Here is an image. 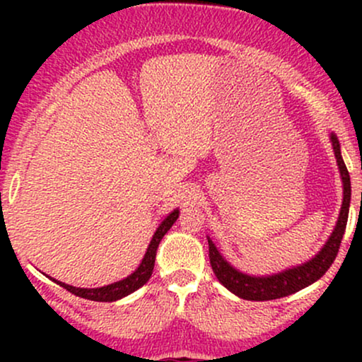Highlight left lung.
Returning <instances> with one entry per match:
<instances>
[{
	"label": "left lung",
	"instance_id": "1",
	"mask_svg": "<svg viewBox=\"0 0 362 362\" xmlns=\"http://www.w3.org/2000/svg\"><path fill=\"white\" fill-rule=\"evenodd\" d=\"M330 143L334 148L335 160H337V167L342 178V207H340L339 219L335 223L334 231H332L328 240L320 248L315 257L310 260L303 262L300 265L284 269V271L276 274H267V276H253V274H245L238 269L233 267L224 257L221 252L216 248L213 240L207 236V243H209V260L213 272L218 277V281L228 291L236 294L242 300L248 301H269V300H279V298L289 296V294L298 293V291L308 288L310 284L317 282L320 277L325 274L330 265L334 264L335 257H337L340 242H342L344 231L347 226L349 218V206H351V177H349L347 167L344 163L342 153H340V143L337 136L330 132Z\"/></svg>",
	"mask_w": 362,
	"mask_h": 362
}]
</instances>
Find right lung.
I'll list each match as a JSON object with an SVG mask.
<instances>
[{"label":"right lung","mask_w":362,"mask_h":362,"mask_svg":"<svg viewBox=\"0 0 362 362\" xmlns=\"http://www.w3.org/2000/svg\"><path fill=\"white\" fill-rule=\"evenodd\" d=\"M178 214H180V211H178V207H177V209H173L172 213H170L167 218L160 223V226L156 228L155 235H153L151 242H149V245H148L146 253H144L139 267L136 269L131 276H127L126 279L112 282V284L102 286V288H74V286L64 284V282H61V281H56V279H52V281L57 282L59 286H62L66 291H69V293L76 294V296H80V298H85V300H91V301H117V300H120V298L134 293V291H138L141 286L146 284V282L149 281V277H151L153 267H155L158 245H160L161 238H163V236L167 235V231L172 228V224L177 221Z\"/></svg>","instance_id":"right-lung-1"}]
</instances>
